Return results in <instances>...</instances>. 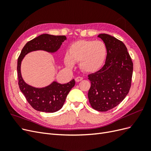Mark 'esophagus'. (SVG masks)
I'll return each instance as SVG.
<instances>
[{"label":"esophagus","mask_w":151,"mask_h":151,"mask_svg":"<svg viewBox=\"0 0 151 151\" xmlns=\"http://www.w3.org/2000/svg\"><path fill=\"white\" fill-rule=\"evenodd\" d=\"M83 79V78L82 77H77L75 79V80H76V81L77 82V83H79V82L81 81Z\"/></svg>","instance_id":"obj_1"}]
</instances>
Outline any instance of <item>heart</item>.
<instances>
[{"instance_id": "obj_1", "label": "heart", "mask_w": 151, "mask_h": 151, "mask_svg": "<svg viewBox=\"0 0 151 151\" xmlns=\"http://www.w3.org/2000/svg\"><path fill=\"white\" fill-rule=\"evenodd\" d=\"M107 47L101 40H80L70 45L65 62L72 67L75 62H79L83 71L93 72L102 67L106 59Z\"/></svg>"}]
</instances>
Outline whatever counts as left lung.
<instances>
[{
    "mask_svg": "<svg viewBox=\"0 0 151 151\" xmlns=\"http://www.w3.org/2000/svg\"><path fill=\"white\" fill-rule=\"evenodd\" d=\"M107 47L103 67L88 75L91 88L88 99L91 107L99 111H106L119 104L131 87L133 62L125 44L107 34H100Z\"/></svg>",
    "mask_w": 151,
    "mask_h": 151,
    "instance_id": "left-lung-1",
    "label": "left lung"
}]
</instances>
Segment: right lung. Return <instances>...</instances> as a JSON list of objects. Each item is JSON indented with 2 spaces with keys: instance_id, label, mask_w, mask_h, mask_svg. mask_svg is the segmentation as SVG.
<instances>
[{
  "instance_id": "1",
  "label": "right lung",
  "mask_w": 151,
  "mask_h": 151,
  "mask_svg": "<svg viewBox=\"0 0 151 151\" xmlns=\"http://www.w3.org/2000/svg\"><path fill=\"white\" fill-rule=\"evenodd\" d=\"M67 39L65 36H54L43 34L27 43L17 59L18 84L27 101L39 111L53 113L60 109L65 103L67 94L75 85L74 79L64 84L56 82L43 88H35L24 83L21 74V63L25 55L38 50L54 52L60 47Z\"/></svg>"
}]
</instances>
